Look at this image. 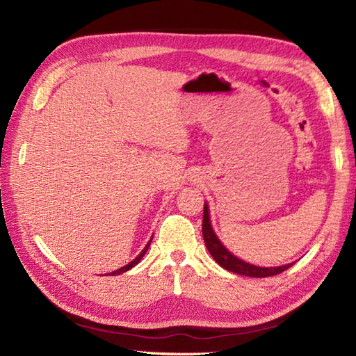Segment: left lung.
I'll return each mask as SVG.
<instances>
[{"label":"left lung","instance_id":"left-lung-1","mask_svg":"<svg viewBox=\"0 0 356 356\" xmlns=\"http://www.w3.org/2000/svg\"><path fill=\"white\" fill-rule=\"evenodd\" d=\"M202 232H203V240H205V245L208 248L209 254L213 255V259L220 264L222 268L226 270H231L234 274H240L245 277H255V278H264V277H272L277 274H282L283 270L289 269L292 263L284 264V266H277V268H260L254 266V264H249L243 260L237 259L236 255H232L228 249H226L220 240L217 238L216 232L211 228L209 222V213H208V205L205 203L203 207V223H202Z\"/></svg>","mask_w":356,"mask_h":356}]
</instances>
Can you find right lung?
<instances>
[{
    "label": "right lung",
    "instance_id": "add662e5",
    "mask_svg": "<svg viewBox=\"0 0 356 356\" xmlns=\"http://www.w3.org/2000/svg\"><path fill=\"white\" fill-rule=\"evenodd\" d=\"M151 240H153V237H151ZM151 240L148 241V243H147V246L145 248H143V251L138 255V257H136V259L133 260V261H130V263H128L127 264V266H124V268H120V269H118V270H115V272H111V275H119V274H124V272H127L128 269H131L133 266H136V264H138L140 260H142V257L143 255H145V252L148 251V248H149V243H151Z\"/></svg>",
    "mask_w": 356,
    "mask_h": 356
}]
</instances>
